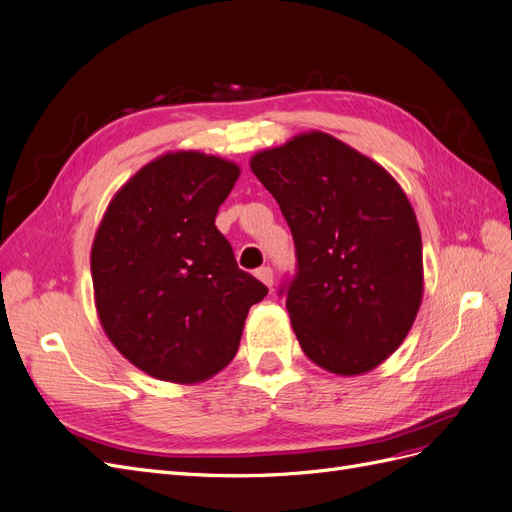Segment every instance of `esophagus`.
I'll use <instances>...</instances> for the list:
<instances>
[{"instance_id":"obj_1","label":"esophagus","mask_w":512,"mask_h":512,"mask_svg":"<svg viewBox=\"0 0 512 512\" xmlns=\"http://www.w3.org/2000/svg\"><path fill=\"white\" fill-rule=\"evenodd\" d=\"M256 277H258V280H260L262 284L271 288V284H273V271H271V267H260V269H256Z\"/></svg>"}]
</instances>
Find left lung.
I'll return each instance as SVG.
<instances>
[{
    "mask_svg": "<svg viewBox=\"0 0 512 512\" xmlns=\"http://www.w3.org/2000/svg\"><path fill=\"white\" fill-rule=\"evenodd\" d=\"M250 166L297 247L286 309L307 359L337 376L378 367L423 301L421 228L406 192L378 162L318 130L258 151Z\"/></svg>",
    "mask_w": 512,
    "mask_h": 512,
    "instance_id": "1",
    "label": "left lung"
}]
</instances>
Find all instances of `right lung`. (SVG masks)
<instances>
[{
  "instance_id": "right-lung-1",
  "label": "right lung",
  "mask_w": 512,
  "mask_h": 512,
  "mask_svg": "<svg viewBox=\"0 0 512 512\" xmlns=\"http://www.w3.org/2000/svg\"><path fill=\"white\" fill-rule=\"evenodd\" d=\"M241 168L170 151L121 185L91 245L98 318L113 346L151 378L196 384L239 350L267 286L237 267L215 215Z\"/></svg>"
}]
</instances>
